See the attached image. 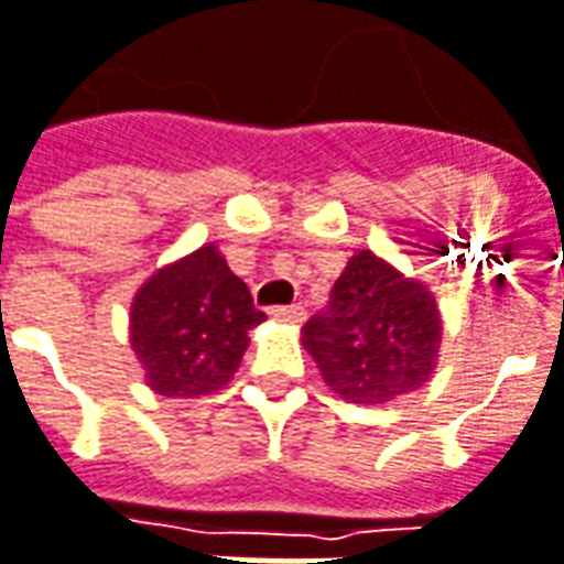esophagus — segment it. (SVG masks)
I'll return each instance as SVG.
<instances>
[{"label": "esophagus", "instance_id": "esophagus-1", "mask_svg": "<svg viewBox=\"0 0 564 564\" xmlns=\"http://www.w3.org/2000/svg\"><path fill=\"white\" fill-rule=\"evenodd\" d=\"M271 315L281 318V322H303V318H306V310H303L300 303H290V306H274Z\"/></svg>", "mask_w": 564, "mask_h": 564}]
</instances>
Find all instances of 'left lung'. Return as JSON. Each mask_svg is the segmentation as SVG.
Listing matches in <instances>:
<instances>
[{
  "instance_id": "1",
  "label": "left lung",
  "mask_w": 564,
  "mask_h": 564,
  "mask_svg": "<svg viewBox=\"0 0 564 564\" xmlns=\"http://www.w3.org/2000/svg\"><path fill=\"white\" fill-rule=\"evenodd\" d=\"M303 345L341 399L382 405L427 382L441 348V313L421 283L373 251H357L328 306L303 325Z\"/></svg>"
}]
</instances>
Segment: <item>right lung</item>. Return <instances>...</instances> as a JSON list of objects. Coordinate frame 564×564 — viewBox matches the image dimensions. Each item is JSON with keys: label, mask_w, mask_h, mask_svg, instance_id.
Here are the masks:
<instances>
[{"label": "right lung", "mask_w": 564, "mask_h": 564, "mask_svg": "<svg viewBox=\"0 0 564 564\" xmlns=\"http://www.w3.org/2000/svg\"><path fill=\"white\" fill-rule=\"evenodd\" d=\"M258 322L249 286L204 246L140 286L130 345L159 395L191 399L232 380Z\"/></svg>", "instance_id": "add662e5"}]
</instances>
